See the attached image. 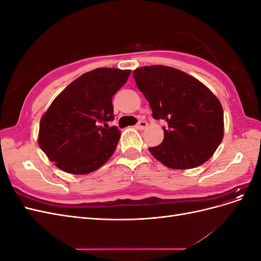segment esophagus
Wrapping results in <instances>:
<instances>
[{
  "label": "esophagus",
  "mask_w": 261,
  "mask_h": 261,
  "mask_svg": "<svg viewBox=\"0 0 261 261\" xmlns=\"http://www.w3.org/2000/svg\"><path fill=\"white\" fill-rule=\"evenodd\" d=\"M147 126H148V123L146 121H139L138 124L136 125V127L138 129H140V130H143V129H145L147 127Z\"/></svg>",
  "instance_id": "1"
}]
</instances>
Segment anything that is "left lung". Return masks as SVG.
Here are the masks:
<instances>
[{
    "label": "left lung",
    "instance_id": "obj_1",
    "mask_svg": "<svg viewBox=\"0 0 261 261\" xmlns=\"http://www.w3.org/2000/svg\"><path fill=\"white\" fill-rule=\"evenodd\" d=\"M155 120H165L163 141L149 151L165 167L197 168L208 161L223 139V109L213 92L181 70L152 65L133 72Z\"/></svg>",
    "mask_w": 261,
    "mask_h": 261
}]
</instances>
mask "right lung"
<instances>
[{"label":"right lung","mask_w":261,"mask_h":261,"mask_svg":"<svg viewBox=\"0 0 261 261\" xmlns=\"http://www.w3.org/2000/svg\"><path fill=\"white\" fill-rule=\"evenodd\" d=\"M129 74V69L96 68L53 100L40 120L38 144L59 169L88 174L112 156L121 132L107 122L114 117L112 98Z\"/></svg>","instance_id":"1"}]
</instances>
